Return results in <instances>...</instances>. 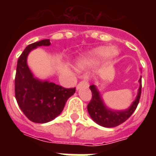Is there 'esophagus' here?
I'll use <instances>...</instances> for the list:
<instances>
[{
  "label": "esophagus",
  "mask_w": 156,
  "mask_h": 156,
  "mask_svg": "<svg viewBox=\"0 0 156 156\" xmlns=\"http://www.w3.org/2000/svg\"><path fill=\"white\" fill-rule=\"evenodd\" d=\"M89 87V83H87V81H82V82H80V83H78V85L77 86V87H76V89H77V90H78L79 89H80L81 87Z\"/></svg>",
  "instance_id": "obj_1"
}]
</instances>
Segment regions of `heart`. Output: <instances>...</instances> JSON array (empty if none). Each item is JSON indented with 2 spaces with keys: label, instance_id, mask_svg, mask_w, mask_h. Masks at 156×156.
<instances>
[{
  "label": "heart",
  "instance_id": "heart-1",
  "mask_svg": "<svg viewBox=\"0 0 156 156\" xmlns=\"http://www.w3.org/2000/svg\"><path fill=\"white\" fill-rule=\"evenodd\" d=\"M118 54V50L115 47H98L89 53L78 57L75 61V68L78 71H83L93 64L104 59H112Z\"/></svg>",
  "mask_w": 156,
  "mask_h": 156
}]
</instances>
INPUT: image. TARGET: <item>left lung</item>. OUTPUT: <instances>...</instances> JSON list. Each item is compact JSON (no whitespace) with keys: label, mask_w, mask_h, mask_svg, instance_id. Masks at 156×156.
<instances>
[{"label":"left lung","mask_w":156,"mask_h":156,"mask_svg":"<svg viewBox=\"0 0 156 156\" xmlns=\"http://www.w3.org/2000/svg\"><path fill=\"white\" fill-rule=\"evenodd\" d=\"M138 83L139 88L135 100L132 102L128 108L124 110H116L107 106L97 87L95 85L90 86V89L92 92V99L87 105V111L91 119L98 125L107 128L115 127L125 122L135 111L140 100L142 77L139 78Z\"/></svg>","instance_id":"1"}]
</instances>
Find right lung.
I'll use <instances>...</instances> for the list:
<instances>
[{"label":"right lung","instance_id":"obj_1","mask_svg":"<svg viewBox=\"0 0 156 156\" xmlns=\"http://www.w3.org/2000/svg\"><path fill=\"white\" fill-rule=\"evenodd\" d=\"M50 44L49 40L29 44L19 56L17 64L16 100L25 116L35 123H47L58 116L67 100L75 93V88L66 89L48 80L36 78L29 68V53L38 47Z\"/></svg>","mask_w":156,"mask_h":156}]
</instances>
